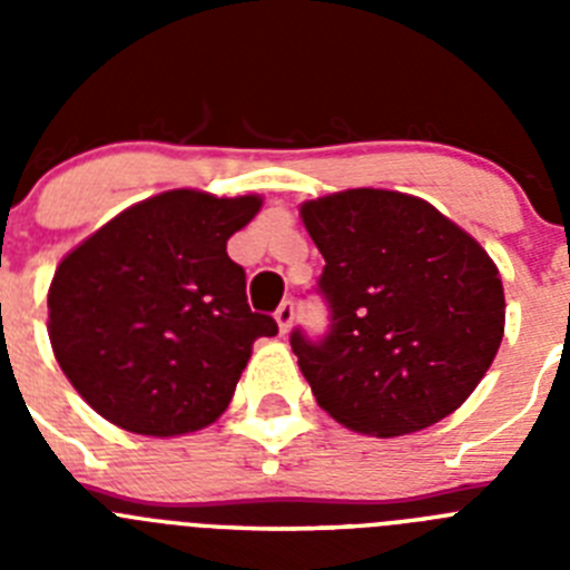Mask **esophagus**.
Listing matches in <instances>:
<instances>
[{
    "label": "esophagus",
    "mask_w": 570,
    "mask_h": 570,
    "mask_svg": "<svg viewBox=\"0 0 570 570\" xmlns=\"http://www.w3.org/2000/svg\"><path fill=\"white\" fill-rule=\"evenodd\" d=\"M276 325H279V334H288L291 325H294V302H282L274 314Z\"/></svg>",
    "instance_id": "esophagus-1"
}]
</instances>
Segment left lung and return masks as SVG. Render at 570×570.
I'll list each match as a JSON object with an SVG mask.
<instances>
[{
    "label": "left lung",
    "mask_w": 570,
    "mask_h": 570,
    "mask_svg": "<svg viewBox=\"0 0 570 570\" xmlns=\"http://www.w3.org/2000/svg\"><path fill=\"white\" fill-rule=\"evenodd\" d=\"M325 271L331 331L291 334L322 411L356 434L402 436L454 414L505 334L500 271L420 196L347 188L299 205Z\"/></svg>",
    "instance_id": "1"
}]
</instances>
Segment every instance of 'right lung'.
I'll list each match as a JSON object with an SVG mask.
<instances>
[{
    "instance_id": "1",
    "label": "right lung",
    "mask_w": 570,
    "mask_h": 570,
    "mask_svg": "<svg viewBox=\"0 0 570 570\" xmlns=\"http://www.w3.org/2000/svg\"><path fill=\"white\" fill-rule=\"evenodd\" d=\"M262 196L176 188L130 205L62 256L48 336L62 374L99 416L142 436H183L225 414L250 347L276 322L254 314L228 239Z\"/></svg>"
}]
</instances>
